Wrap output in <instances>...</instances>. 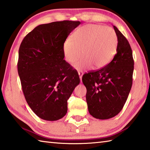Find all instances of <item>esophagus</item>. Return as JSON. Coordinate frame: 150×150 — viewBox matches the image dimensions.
I'll return each mask as SVG.
<instances>
[{
	"instance_id": "esophagus-1",
	"label": "esophagus",
	"mask_w": 150,
	"mask_h": 150,
	"mask_svg": "<svg viewBox=\"0 0 150 150\" xmlns=\"http://www.w3.org/2000/svg\"><path fill=\"white\" fill-rule=\"evenodd\" d=\"M78 74L79 75V78H80V79H81V82H82V77H83V71H79Z\"/></svg>"
}]
</instances>
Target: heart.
Wrapping results in <instances>:
<instances>
[{
	"label": "heart",
	"mask_w": 150,
	"mask_h": 150,
	"mask_svg": "<svg viewBox=\"0 0 150 150\" xmlns=\"http://www.w3.org/2000/svg\"><path fill=\"white\" fill-rule=\"evenodd\" d=\"M117 45L118 38L112 28L88 24L77 28L71 38L64 42L63 54L69 64L75 63L83 54V58L74 65L77 71L89 69L92 66L95 69H101L112 60Z\"/></svg>",
	"instance_id": "heart-1"
}]
</instances>
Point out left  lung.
Masks as SVG:
<instances>
[{
    "instance_id": "left-lung-1",
    "label": "left lung",
    "mask_w": 150,
    "mask_h": 150,
    "mask_svg": "<svg viewBox=\"0 0 150 150\" xmlns=\"http://www.w3.org/2000/svg\"><path fill=\"white\" fill-rule=\"evenodd\" d=\"M116 54L103 68L86 73L82 81L86 88L89 113L93 118L107 120L116 116L124 107L133 83L134 60L127 40L116 26Z\"/></svg>"
}]
</instances>
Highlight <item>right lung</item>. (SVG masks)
Masks as SVG:
<instances>
[{
    "mask_svg": "<svg viewBox=\"0 0 150 150\" xmlns=\"http://www.w3.org/2000/svg\"><path fill=\"white\" fill-rule=\"evenodd\" d=\"M80 21L40 25L19 50L17 70L26 102L43 120L55 121L67 111V99L80 83L78 73L64 60L63 44Z\"/></svg>",
    "mask_w": 150,
    "mask_h": 150,
    "instance_id": "1",
    "label": "right lung"
}]
</instances>
